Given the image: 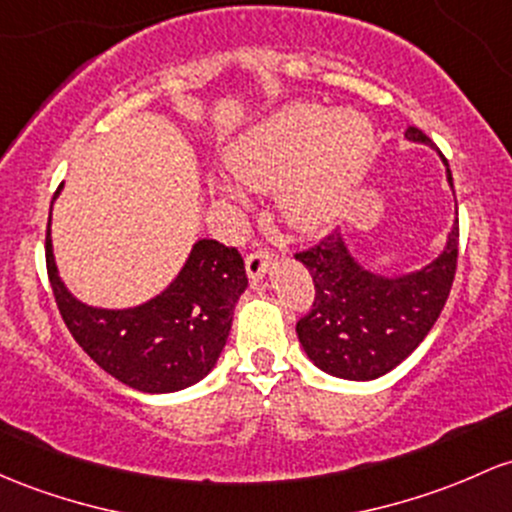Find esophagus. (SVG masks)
<instances>
[{
  "label": "esophagus",
  "mask_w": 512,
  "mask_h": 512,
  "mask_svg": "<svg viewBox=\"0 0 512 512\" xmlns=\"http://www.w3.org/2000/svg\"><path fill=\"white\" fill-rule=\"evenodd\" d=\"M272 257H274V252L267 250V247H257V250H252L250 255L245 257L247 277L260 279L262 274H265L269 269V265H272Z\"/></svg>",
  "instance_id": "1"
}]
</instances>
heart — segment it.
Segmentation results:
<instances>
[{"label":"heart","instance_id":"1","mask_svg":"<svg viewBox=\"0 0 512 512\" xmlns=\"http://www.w3.org/2000/svg\"><path fill=\"white\" fill-rule=\"evenodd\" d=\"M369 140V126L355 114L330 116L320 106L296 104L247 133L228 153V165L252 189H274L289 178L282 192L286 216L313 228L338 209Z\"/></svg>","mask_w":512,"mask_h":512}]
</instances>
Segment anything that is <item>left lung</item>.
<instances>
[{
  "label": "left lung",
  "instance_id": "obj_1",
  "mask_svg": "<svg viewBox=\"0 0 512 512\" xmlns=\"http://www.w3.org/2000/svg\"><path fill=\"white\" fill-rule=\"evenodd\" d=\"M406 136L435 145L420 128H408ZM447 179L452 184L449 170ZM294 257L306 265L316 289L311 308L296 323L303 350L323 372L367 381L401 364L440 318L457 274L459 221H454L445 252L401 279L364 272L345 250L338 230Z\"/></svg>",
  "mask_w": 512,
  "mask_h": 512
}]
</instances>
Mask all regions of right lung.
Segmentation results:
<instances>
[{
	"instance_id": "add662e5",
	"label": "right lung",
	"mask_w": 512,
	"mask_h": 512,
	"mask_svg": "<svg viewBox=\"0 0 512 512\" xmlns=\"http://www.w3.org/2000/svg\"><path fill=\"white\" fill-rule=\"evenodd\" d=\"M46 267L58 311L77 345L106 374L145 393L187 389L211 372L228 340L235 301L247 286L238 247L218 240H199L170 289L128 311L89 308L67 294L53 262L50 230Z\"/></svg>"
}]
</instances>
